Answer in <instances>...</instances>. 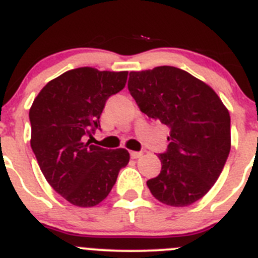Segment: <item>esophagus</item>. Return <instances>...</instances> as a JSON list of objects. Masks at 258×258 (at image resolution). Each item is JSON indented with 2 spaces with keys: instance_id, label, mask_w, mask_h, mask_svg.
Instances as JSON below:
<instances>
[{
  "instance_id": "34e87169",
  "label": "esophagus",
  "mask_w": 258,
  "mask_h": 258,
  "mask_svg": "<svg viewBox=\"0 0 258 258\" xmlns=\"http://www.w3.org/2000/svg\"><path fill=\"white\" fill-rule=\"evenodd\" d=\"M142 156H143V152H137V151H132L131 152V157L132 158H139V157H142Z\"/></svg>"
}]
</instances>
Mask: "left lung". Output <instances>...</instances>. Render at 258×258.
Wrapping results in <instances>:
<instances>
[{"instance_id":"left-lung-1","label":"left lung","mask_w":258,"mask_h":258,"mask_svg":"<svg viewBox=\"0 0 258 258\" xmlns=\"http://www.w3.org/2000/svg\"><path fill=\"white\" fill-rule=\"evenodd\" d=\"M127 89L148 117L170 127L161 171L147 185L156 200L185 207L220 176L230 152V115L214 89L174 66L132 72Z\"/></svg>"}]
</instances>
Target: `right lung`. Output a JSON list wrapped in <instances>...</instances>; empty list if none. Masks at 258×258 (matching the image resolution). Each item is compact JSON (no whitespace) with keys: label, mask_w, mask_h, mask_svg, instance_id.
Instances as JSON below:
<instances>
[{"label":"right lung","mask_w":258,"mask_h":258,"mask_svg":"<svg viewBox=\"0 0 258 258\" xmlns=\"http://www.w3.org/2000/svg\"><path fill=\"white\" fill-rule=\"evenodd\" d=\"M127 72L78 68L48 82L29 111L30 146L49 185L72 205L102 202L129 162L124 148L84 143L100 127L106 101L126 84Z\"/></svg>","instance_id":"right-lung-1"}]
</instances>
